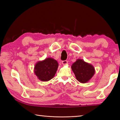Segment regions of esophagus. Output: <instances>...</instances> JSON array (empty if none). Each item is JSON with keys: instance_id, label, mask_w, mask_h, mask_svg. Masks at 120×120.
I'll return each mask as SVG.
<instances>
[{"instance_id": "esophagus-1", "label": "esophagus", "mask_w": 120, "mask_h": 120, "mask_svg": "<svg viewBox=\"0 0 120 120\" xmlns=\"http://www.w3.org/2000/svg\"><path fill=\"white\" fill-rule=\"evenodd\" d=\"M62 64H63V65H66V64H68V61L67 60H64V61H62Z\"/></svg>"}]
</instances>
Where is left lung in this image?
I'll use <instances>...</instances> for the list:
<instances>
[{
    "mask_svg": "<svg viewBox=\"0 0 120 120\" xmlns=\"http://www.w3.org/2000/svg\"><path fill=\"white\" fill-rule=\"evenodd\" d=\"M71 68L76 79L81 83H86L92 78L95 71L93 66L80 59L73 63Z\"/></svg>",
    "mask_w": 120,
    "mask_h": 120,
    "instance_id": "1",
    "label": "left lung"
}]
</instances>
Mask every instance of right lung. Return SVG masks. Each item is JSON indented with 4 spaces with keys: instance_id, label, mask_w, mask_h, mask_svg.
Returning <instances> with one entry per match:
<instances>
[{
    "instance_id": "obj_1",
    "label": "right lung",
    "mask_w": 120,
    "mask_h": 120,
    "mask_svg": "<svg viewBox=\"0 0 120 120\" xmlns=\"http://www.w3.org/2000/svg\"><path fill=\"white\" fill-rule=\"evenodd\" d=\"M58 66V62L54 59L47 58L35 64L34 73L40 80L48 81L54 77Z\"/></svg>"
}]
</instances>
